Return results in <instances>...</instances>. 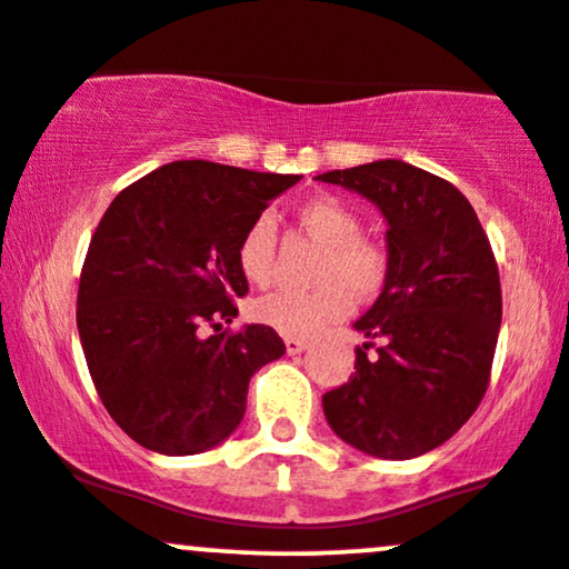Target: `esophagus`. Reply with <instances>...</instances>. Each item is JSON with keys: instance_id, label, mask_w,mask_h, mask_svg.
<instances>
[{"instance_id": "obj_1", "label": "esophagus", "mask_w": 569, "mask_h": 569, "mask_svg": "<svg viewBox=\"0 0 569 569\" xmlns=\"http://www.w3.org/2000/svg\"><path fill=\"white\" fill-rule=\"evenodd\" d=\"M307 350V341L305 339H293V337H286V352L289 355H299Z\"/></svg>"}]
</instances>
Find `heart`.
Here are the masks:
<instances>
[{
    "mask_svg": "<svg viewBox=\"0 0 569 569\" xmlns=\"http://www.w3.org/2000/svg\"><path fill=\"white\" fill-rule=\"evenodd\" d=\"M307 236L326 246L318 267L320 289L276 291L254 305L259 323L276 328L280 337L312 339L352 312L355 297L371 299L389 278V254L373 238L362 236V219L333 196H315L297 209ZM236 262L249 283L262 286L276 262V222L259 214L246 224L236 246Z\"/></svg>",
    "mask_w": 569,
    "mask_h": 569,
    "instance_id": "obj_1",
    "label": "heart"
}]
</instances>
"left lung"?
Returning a JSON list of instances; mask_svg holds the SVG:
<instances>
[{"instance_id": "8db88e82", "label": "left lung", "mask_w": 569, "mask_h": 569, "mask_svg": "<svg viewBox=\"0 0 569 569\" xmlns=\"http://www.w3.org/2000/svg\"><path fill=\"white\" fill-rule=\"evenodd\" d=\"M387 219L389 278L355 323L347 385L323 395L341 440L406 461L450 440L482 402L501 331V278L471 203L442 177L387 159L318 174ZM377 347L371 356L367 350Z\"/></svg>"}]
</instances>
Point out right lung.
<instances>
[{"mask_svg":"<svg viewBox=\"0 0 569 569\" xmlns=\"http://www.w3.org/2000/svg\"><path fill=\"white\" fill-rule=\"evenodd\" d=\"M299 174L163 163L113 198L81 267L77 326L94 389L142 448L193 456L236 432L249 381L286 352L270 326L232 323L236 246ZM201 325L216 333L197 337Z\"/></svg>","mask_w":569,"mask_h":569,"instance_id":"1","label":"right lung"}]
</instances>
